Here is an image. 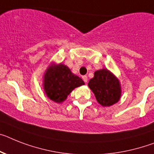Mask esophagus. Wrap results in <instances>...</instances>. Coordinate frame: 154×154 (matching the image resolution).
I'll use <instances>...</instances> for the list:
<instances>
[{"instance_id":"esophagus-1","label":"esophagus","mask_w":154,"mask_h":154,"mask_svg":"<svg viewBox=\"0 0 154 154\" xmlns=\"http://www.w3.org/2000/svg\"><path fill=\"white\" fill-rule=\"evenodd\" d=\"M82 79H83V81H85V83H87V82H88V77H87V76H83V77H82Z\"/></svg>"}]
</instances>
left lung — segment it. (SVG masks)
<instances>
[{
  "mask_svg": "<svg viewBox=\"0 0 154 154\" xmlns=\"http://www.w3.org/2000/svg\"><path fill=\"white\" fill-rule=\"evenodd\" d=\"M88 85L94 93L97 102L103 106H110L121 99V82L106 68L95 71Z\"/></svg>",
  "mask_w": 154,
  "mask_h": 154,
  "instance_id": "8db88e82",
  "label": "left lung"
}]
</instances>
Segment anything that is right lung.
I'll return each instance as SVG.
<instances>
[{
    "mask_svg": "<svg viewBox=\"0 0 154 154\" xmlns=\"http://www.w3.org/2000/svg\"><path fill=\"white\" fill-rule=\"evenodd\" d=\"M85 82L69 68L63 63H51L43 76V88L48 98L57 103H62L73 89Z\"/></svg>",
    "mask_w": 154,
    "mask_h": 154,
    "instance_id": "obj_1",
    "label": "right lung"
}]
</instances>
